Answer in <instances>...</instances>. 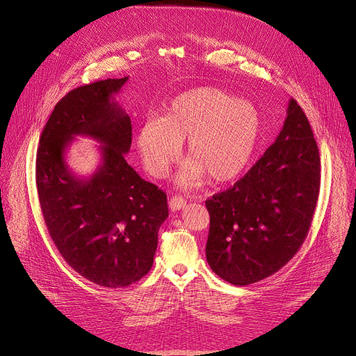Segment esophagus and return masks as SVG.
<instances>
[{
    "label": "esophagus",
    "mask_w": 356,
    "mask_h": 356,
    "mask_svg": "<svg viewBox=\"0 0 356 356\" xmlns=\"http://www.w3.org/2000/svg\"><path fill=\"white\" fill-rule=\"evenodd\" d=\"M169 206H170V209L173 211L175 210H180V209H183L186 206V200L181 196H172L170 200H169Z\"/></svg>",
    "instance_id": "1"
}]
</instances>
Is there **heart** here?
Listing matches in <instances>:
<instances>
[{"mask_svg": "<svg viewBox=\"0 0 356 356\" xmlns=\"http://www.w3.org/2000/svg\"><path fill=\"white\" fill-rule=\"evenodd\" d=\"M259 111L218 88H196L176 97L164 118L141 124L137 147L145 169L156 179L169 173L187 140L191 157L177 176L183 187L238 177L250 163L260 137Z\"/></svg>", "mask_w": 356, "mask_h": 356, "instance_id": "heart-1", "label": "heart"}]
</instances>
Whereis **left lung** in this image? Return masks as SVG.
<instances>
[{
	"label": "left lung",
	"instance_id": "obj_1",
	"mask_svg": "<svg viewBox=\"0 0 356 356\" xmlns=\"http://www.w3.org/2000/svg\"><path fill=\"white\" fill-rule=\"evenodd\" d=\"M319 187L316 140L303 110L291 99L275 143L233 187L206 200L211 270L245 286L285 266L311 229Z\"/></svg>",
	"mask_w": 356,
	"mask_h": 356
}]
</instances>
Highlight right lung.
I'll return each mask as SVG.
<instances>
[{
  "mask_svg": "<svg viewBox=\"0 0 356 356\" xmlns=\"http://www.w3.org/2000/svg\"><path fill=\"white\" fill-rule=\"evenodd\" d=\"M127 79L68 91L41 133L35 161L41 213L54 245L77 273L104 288H124L149 273L169 216L165 193L124 159L131 122L113 96ZM79 134L102 143V165L88 179L76 178L63 160Z\"/></svg>",
  "mask_w": 356,
  "mask_h": 356,
  "instance_id": "right-lung-1",
  "label": "right lung"
}]
</instances>
